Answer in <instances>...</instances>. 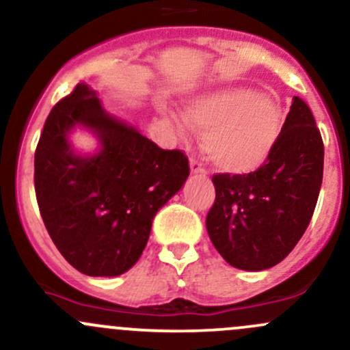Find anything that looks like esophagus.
I'll use <instances>...</instances> for the list:
<instances>
[{"instance_id": "34e87169", "label": "esophagus", "mask_w": 350, "mask_h": 350, "mask_svg": "<svg viewBox=\"0 0 350 350\" xmlns=\"http://www.w3.org/2000/svg\"><path fill=\"white\" fill-rule=\"evenodd\" d=\"M189 165H191V172H194V174H201V176L208 174V169H206L203 163H201V161H198L196 157H191Z\"/></svg>"}]
</instances>
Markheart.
Listing matches in <instances>:
<instances>
[{
  "mask_svg": "<svg viewBox=\"0 0 350 350\" xmlns=\"http://www.w3.org/2000/svg\"><path fill=\"white\" fill-rule=\"evenodd\" d=\"M204 132L203 149L216 169L250 174L267 163L282 134L283 116L275 98L248 87H228L201 95L185 110ZM179 129H185L179 124Z\"/></svg>",
  "mask_w": 350,
  "mask_h": 350,
  "instance_id": "heart-1",
  "label": "heart"
}]
</instances>
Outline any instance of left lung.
<instances>
[{
  "label": "left lung",
  "mask_w": 350,
  "mask_h": 350,
  "mask_svg": "<svg viewBox=\"0 0 350 350\" xmlns=\"http://www.w3.org/2000/svg\"><path fill=\"white\" fill-rule=\"evenodd\" d=\"M323 176V142L300 97L262 167L213 176L215 204L206 216L213 245L231 267L260 271L280 263L307 230Z\"/></svg>",
  "instance_id": "obj_1"
}]
</instances>
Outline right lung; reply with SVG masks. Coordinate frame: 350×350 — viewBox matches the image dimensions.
<instances>
[{
    "label": "right lung",
    "mask_w": 350,
    "mask_h": 350,
    "mask_svg": "<svg viewBox=\"0 0 350 350\" xmlns=\"http://www.w3.org/2000/svg\"><path fill=\"white\" fill-rule=\"evenodd\" d=\"M101 141L94 157L72 152L75 126ZM189 176L183 150H165L109 116L79 83L53 105L35 150V193L51 241L90 277H117L141 258L156 213Z\"/></svg>",
    "instance_id": "1"
}]
</instances>
